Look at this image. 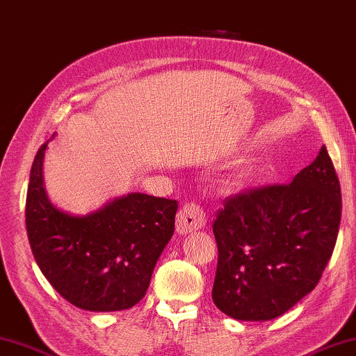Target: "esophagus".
Segmentation results:
<instances>
[{
  "instance_id": "1",
  "label": "esophagus",
  "mask_w": 356,
  "mask_h": 356,
  "mask_svg": "<svg viewBox=\"0 0 356 356\" xmlns=\"http://www.w3.org/2000/svg\"><path fill=\"white\" fill-rule=\"evenodd\" d=\"M206 226V213L198 204L188 202L177 215V232L179 235L191 234Z\"/></svg>"
}]
</instances>
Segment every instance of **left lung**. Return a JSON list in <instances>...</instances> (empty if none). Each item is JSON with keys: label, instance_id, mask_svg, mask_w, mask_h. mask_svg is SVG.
Wrapping results in <instances>:
<instances>
[{"label": "left lung", "instance_id": "obj_1", "mask_svg": "<svg viewBox=\"0 0 356 356\" xmlns=\"http://www.w3.org/2000/svg\"><path fill=\"white\" fill-rule=\"evenodd\" d=\"M341 187L325 146L290 184L234 195L213 222L212 300L239 321H269L310 293L335 248Z\"/></svg>", "mask_w": 356, "mask_h": 356}]
</instances>
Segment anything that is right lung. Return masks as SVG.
I'll list each match as a JSON object with an SVG mask.
<instances>
[{
	"label": "right lung",
	"instance_id": "right-lung-1",
	"mask_svg": "<svg viewBox=\"0 0 356 356\" xmlns=\"http://www.w3.org/2000/svg\"><path fill=\"white\" fill-rule=\"evenodd\" d=\"M49 143V141H47ZM36 152L26 198V227L36 264L64 300L90 312L134 307L175 230L178 202L127 193L84 216L50 202Z\"/></svg>",
	"mask_w": 356,
	"mask_h": 356
}]
</instances>
